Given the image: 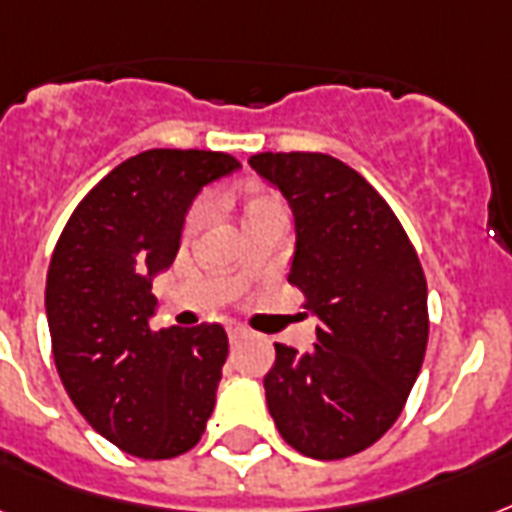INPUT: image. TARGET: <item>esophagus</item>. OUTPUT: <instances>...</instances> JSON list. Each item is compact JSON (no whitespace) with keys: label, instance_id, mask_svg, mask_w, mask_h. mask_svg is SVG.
I'll use <instances>...</instances> for the list:
<instances>
[{"label":"esophagus","instance_id":"esophagus-1","mask_svg":"<svg viewBox=\"0 0 512 512\" xmlns=\"http://www.w3.org/2000/svg\"><path fill=\"white\" fill-rule=\"evenodd\" d=\"M244 335H247V330H244V327H241V325H228V338H230V343L241 341Z\"/></svg>","mask_w":512,"mask_h":512}]
</instances>
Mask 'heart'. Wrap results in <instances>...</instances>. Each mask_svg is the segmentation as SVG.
<instances>
[{"mask_svg": "<svg viewBox=\"0 0 512 512\" xmlns=\"http://www.w3.org/2000/svg\"><path fill=\"white\" fill-rule=\"evenodd\" d=\"M241 212H244V222L257 220V217H268V214H284V201L271 190H252V193L244 195V206H241ZM204 220V206L195 204L185 217V233H195L198 225Z\"/></svg>", "mask_w": 512, "mask_h": 512, "instance_id": "heart-1", "label": "heart"}]
</instances>
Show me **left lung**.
<instances>
[{
	"label": "left lung",
	"mask_w": 512,
	"mask_h": 512,
	"mask_svg": "<svg viewBox=\"0 0 512 512\" xmlns=\"http://www.w3.org/2000/svg\"><path fill=\"white\" fill-rule=\"evenodd\" d=\"M298 225L290 284L317 314V343L276 346L265 400L276 429L311 459H346L384 438L416 384L429 338L427 279L376 187L333 155L257 152Z\"/></svg>",
	"instance_id": "8db88e82"
}]
</instances>
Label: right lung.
I'll use <instances>...</instances> for the list:
<instances>
[{"instance_id":"add662e5","label":"right lung","mask_w":512,"mask_h":512,"mask_svg":"<svg viewBox=\"0 0 512 512\" xmlns=\"http://www.w3.org/2000/svg\"><path fill=\"white\" fill-rule=\"evenodd\" d=\"M239 166L228 152H139L88 190L58 236L45 287L53 360L77 411L126 454H185L214 411L228 333L152 330L150 276L177 257L193 195Z\"/></svg>"}]
</instances>
